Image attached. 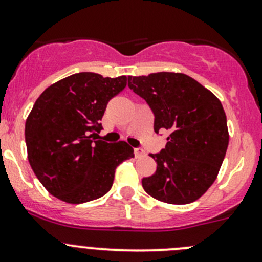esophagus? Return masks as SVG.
Instances as JSON below:
<instances>
[{
    "instance_id": "1",
    "label": "esophagus",
    "mask_w": 262,
    "mask_h": 262,
    "mask_svg": "<svg viewBox=\"0 0 262 262\" xmlns=\"http://www.w3.org/2000/svg\"><path fill=\"white\" fill-rule=\"evenodd\" d=\"M134 155H136V157H142V156H144V150L142 148H134Z\"/></svg>"
}]
</instances>
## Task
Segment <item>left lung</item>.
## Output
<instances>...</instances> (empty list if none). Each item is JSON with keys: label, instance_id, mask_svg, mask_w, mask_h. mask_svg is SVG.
I'll return each instance as SVG.
<instances>
[{"label": "left lung", "instance_id": "8db88e82", "mask_svg": "<svg viewBox=\"0 0 262 262\" xmlns=\"http://www.w3.org/2000/svg\"><path fill=\"white\" fill-rule=\"evenodd\" d=\"M129 89L155 114V132L167 130L166 147L150 153L157 170L142 180L147 194L168 204H189L215 181L229 142L218 97L190 76L158 72L129 76Z\"/></svg>", "mask_w": 262, "mask_h": 262}]
</instances>
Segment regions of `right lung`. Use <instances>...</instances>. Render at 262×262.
<instances>
[{
	"instance_id": "right-lung-1",
	"label": "right lung",
	"mask_w": 262,
	"mask_h": 262,
	"mask_svg": "<svg viewBox=\"0 0 262 262\" xmlns=\"http://www.w3.org/2000/svg\"><path fill=\"white\" fill-rule=\"evenodd\" d=\"M126 81V76L75 73L38 97L25 123L28 160L53 196L70 204L99 199L112 189L116 167L134 157L126 142L96 138L107 102Z\"/></svg>"
}]
</instances>
